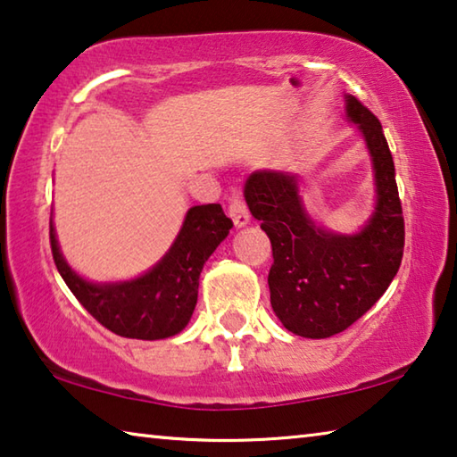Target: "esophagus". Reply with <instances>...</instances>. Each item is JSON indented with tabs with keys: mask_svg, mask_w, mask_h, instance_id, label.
Listing matches in <instances>:
<instances>
[{
	"mask_svg": "<svg viewBox=\"0 0 457 457\" xmlns=\"http://www.w3.org/2000/svg\"><path fill=\"white\" fill-rule=\"evenodd\" d=\"M228 213L231 221H234L236 228H244L247 221H250V212L244 204V199L239 195H231L229 197V205H228Z\"/></svg>",
	"mask_w": 457,
	"mask_h": 457,
	"instance_id": "34e87169",
	"label": "esophagus"
}]
</instances>
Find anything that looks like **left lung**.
<instances>
[{
    "label": "left lung",
    "mask_w": 457,
    "mask_h": 457,
    "mask_svg": "<svg viewBox=\"0 0 457 457\" xmlns=\"http://www.w3.org/2000/svg\"><path fill=\"white\" fill-rule=\"evenodd\" d=\"M346 114L367 141L378 195L361 234L337 236L316 226L294 175L256 171L244 189L272 244L270 303L286 328L306 338L338 335L357 322L389 288L403 258V210L381 122L354 96H346Z\"/></svg>",
    "instance_id": "8db88e82"
}]
</instances>
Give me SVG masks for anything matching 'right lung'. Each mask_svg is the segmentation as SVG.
Returning <instances> with one entry per match:
<instances>
[{"label":"right lung","instance_id":"1","mask_svg":"<svg viewBox=\"0 0 457 457\" xmlns=\"http://www.w3.org/2000/svg\"><path fill=\"white\" fill-rule=\"evenodd\" d=\"M231 228L220 204L191 207L167 256L151 272L120 284H90L72 272L52 223L50 245L60 276L90 316L119 337L157 340L187 327L197 304L201 270Z\"/></svg>","mask_w":457,"mask_h":457}]
</instances>
